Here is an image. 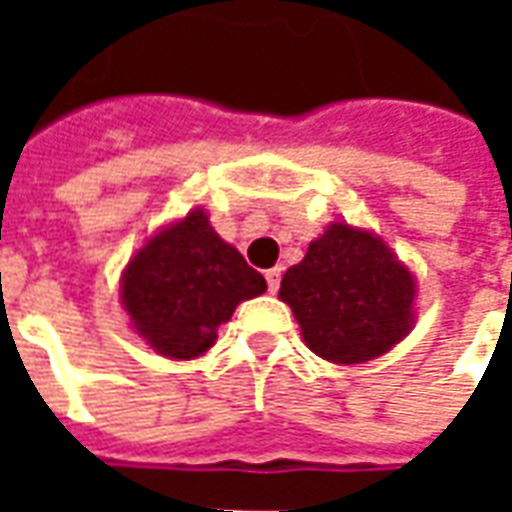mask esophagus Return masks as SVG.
Here are the masks:
<instances>
[{
  "label": "esophagus",
  "instance_id": "obj_1",
  "mask_svg": "<svg viewBox=\"0 0 512 512\" xmlns=\"http://www.w3.org/2000/svg\"><path fill=\"white\" fill-rule=\"evenodd\" d=\"M279 279H282V268H279V266L268 268L266 282H268V290H271V293H277V290H279Z\"/></svg>",
  "mask_w": 512,
  "mask_h": 512
}]
</instances>
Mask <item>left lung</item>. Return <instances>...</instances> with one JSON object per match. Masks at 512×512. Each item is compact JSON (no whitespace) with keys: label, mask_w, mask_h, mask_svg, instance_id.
<instances>
[{"label":"left lung","mask_w":512,"mask_h":512,"mask_svg":"<svg viewBox=\"0 0 512 512\" xmlns=\"http://www.w3.org/2000/svg\"><path fill=\"white\" fill-rule=\"evenodd\" d=\"M417 282L378 235L334 222L279 285L310 351L362 365L392 351L414 326Z\"/></svg>","instance_id":"8db88e82"}]
</instances>
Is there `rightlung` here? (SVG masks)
Here are the masks:
<instances>
[{
	"mask_svg": "<svg viewBox=\"0 0 512 512\" xmlns=\"http://www.w3.org/2000/svg\"><path fill=\"white\" fill-rule=\"evenodd\" d=\"M266 290V279L222 241L202 208L167 224L123 271L120 301L136 334L169 359H194L216 340L235 307Z\"/></svg>",
	"mask_w": 512,
	"mask_h": 512,
	"instance_id": "1",
	"label": "right lung"
}]
</instances>
